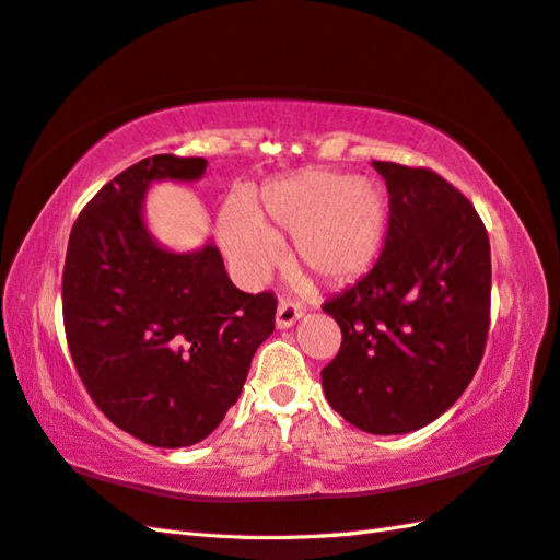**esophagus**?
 <instances>
[{
    "label": "esophagus",
    "instance_id": "34e87169",
    "mask_svg": "<svg viewBox=\"0 0 560 560\" xmlns=\"http://www.w3.org/2000/svg\"><path fill=\"white\" fill-rule=\"evenodd\" d=\"M305 315V310L301 305H295L291 301H281L277 307V329H289L293 324Z\"/></svg>",
    "mask_w": 560,
    "mask_h": 560
}]
</instances>
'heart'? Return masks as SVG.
<instances>
[{"instance_id": "b5f03b06", "label": "heart", "mask_w": 560, "mask_h": 560, "mask_svg": "<svg viewBox=\"0 0 560 560\" xmlns=\"http://www.w3.org/2000/svg\"><path fill=\"white\" fill-rule=\"evenodd\" d=\"M392 221L386 188L370 176L334 168H303L257 190L248 207L229 200L217 236L233 275L259 285L279 262V238L291 236L293 255L334 283L353 281L380 259Z\"/></svg>"}]
</instances>
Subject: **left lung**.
Instances as JSON below:
<instances>
[{
	"mask_svg": "<svg viewBox=\"0 0 560 560\" xmlns=\"http://www.w3.org/2000/svg\"><path fill=\"white\" fill-rule=\"evenodd\" d=\"M386 180L384 250L324 303L341 350L322 388L370 434H408L444 415L472 382L489 331L491 253L472 202L429 168L372 162Z\"/></svg>",
	"mask_w": 560,
	"mask_h": 560,
	"instance_id": "obj_1",
	"label": "left lung"
}]
</instances>
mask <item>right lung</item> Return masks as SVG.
I'll return each instance as SVG.
<instances>
[{"mask_svg":"<svg viewBox=\"0 0 560 560\" xmlns=\"http://www.w3.org/2000/svg\"><path fill=\"white\" fill-rule=\"evenodd\" d=\"M205 168L174 154L128 166L78 214L63 265V329L88 394L160 448L214 432L275 331V295L238 291L212 241L176 253L148 229V188L195 184Z\"/></svg>","mask_w":560,"mask_h":560,"instance_id":"add662e5","label":"right lung"}]
</instances>
